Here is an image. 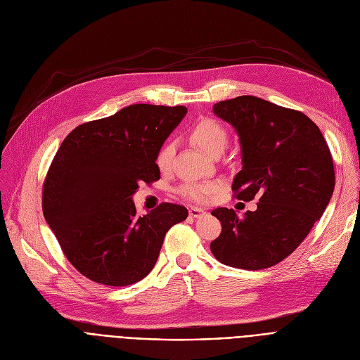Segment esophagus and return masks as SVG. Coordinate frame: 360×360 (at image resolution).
<instances>
[{"mask_svg":"<svg viewBox=\"0 0 360 360\" xmlns=\"http://www.w3.org/2000/svg\"><path fill=\"white\" fill-rule=\"evenodd\" d=\"M202 214H205V212L198 209V207H190V216L191 217H201Z\"/></svg>","mask_w":360,"mask_h":360,"instance_id":"34e87169","label":"esophagus"}]
</instances>
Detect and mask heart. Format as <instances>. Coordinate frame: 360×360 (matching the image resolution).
I'll return each mask as SVG.
<instances>
[{"mask_svg": "<svg viewBox=\"0 0 360 360\" xmlns=\"http://www.w3.org/2000/svg\"><path fill=\"white\" fill-rule=\"evenodd\" d=\"M188 136L197 147L213 156L223 150L228 140V131L214 118H200L188 129ZM175 151L174 141L166 140L160 144L155 156V163L160 172H167L172 167ZM217 188L214 182H186L179 188V194L194 202H207L216 194Z\"/></svg>", "mask_w": 360, "mask_h": 360, "instance_id": "b5f03b06", "label": "heart"}]
</instances>
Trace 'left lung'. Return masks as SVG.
Instances as JSON below:
<instances>
[{"mask_svg":"<svg viewBox=\"0 0 360 360\" xmlns=\"http://www.w3.org/2000/svg\"><path fill=\"white\" fill-rule=\"evenodd\" d=\"M213 110L235 127L242 146L233 195L259 202L243 217L226 207L213 210L221 232L210 250L224 266L273 267L299 247L330 202L331 151L316 124L299 110L255 96L221 101Z\"/></svg>","mask_w":360,"mask_h":360,"instance_id":"8db88e82","label":"left lung"}]
</instances>
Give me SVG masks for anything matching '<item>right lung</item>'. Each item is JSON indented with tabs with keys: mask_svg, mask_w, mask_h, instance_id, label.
<instances>
[{
	"mask_svg": "<svg viewBox=\"0 0 360 360\" xmlns=\"http://www.w3.org/2000/svg\"><path fill=\"white\" fill-rule=\"evenodd\" d=\"M185 106L137 103L75 127L56 151L42 188L45 220L72 267L106 286H129L158 261L166 232L188 216L162 202L140 216L139 184L159 181L156 151Z\"/></svg>",
	"mask_w": 360,
	"mask_h": 360,
	"instance_id": "1",
	"label": "right lung"
}]
</instances>
